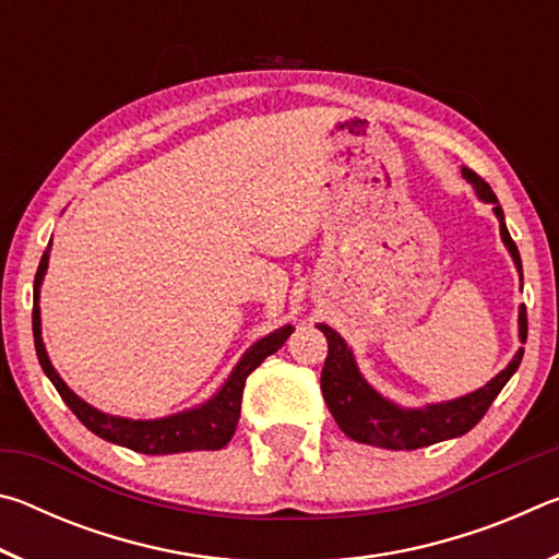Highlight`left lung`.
I'll use <instances>...</instances> for the list:
<instances>
[{
    "label": "left lung",
    "mask_w": 559,
    "mask_h": 559,
    "mask_svg": "<svg viewBox=\"0 0 559 559\" xmlns=\"http://www.w3.org/2000/svg\"><path fill=\"white\" fill-rule=\"evenodd\" d=\"M461 175L473 182L478 197L484 202L493 204V212L500 222V236L508 246L510 257H513L515 266L523 276V261H520L518 246L510 239V231L506 226L503 206L498 204L493 189L488 187L486 179H480L473 169L461 167ZM328 337V357L323 374H320V390H323L325 404L337 427L343 429L349 439L359 443H370V447L392 449V451H414L421 447H431V443L447 441L453 437H463L476 424L484 419L488 406L493 404L500 390L508 384L510 377L515 374L523 359V349H518L503 372H500L493 382L480 386L478 392L461 396L447 404L427 406L424 412H404L400 406L382 400L370 384L362 380L357 372L353 353H349L345 340L340 337L333 328L318 325ZM520 340H527V310L520 306Z\"/></svg>",
    "instance_id": "obj_1"
}]
</instances>
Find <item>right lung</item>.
<instances>
[{"instance_id":"add662e5","label":"right lung","mask_w":559,"mask_h":559,"mask_svg":"<svg viewBox=\"0 0 559 559\" xmlns=\"http://www.w3.org/2000/svg\"><path fill=\"white\" fill-rule=\"evenodd\" d=\"M46 263H49V251H44L39 269H36V278H34V298H39V286L46 271ZM32 328H34V347H36V357H39L41 370L49 377L51 384L56 386V392L61 394V400L69 404V409L79 416V421L83 427L91 429L96 437L118 443V447L132 449L138 453H179V451H216L224 449L226 443L231 441L236 424H239V414H241V394H243V384L246 377H249L257 367L266 359L269 355L276 353V349L283 347V343L290 337L293 328L286 325L271 333L269 337H263L261 343L253 345L249 353L243 355V359L236 365V370L231 372L229 380L219 390V394L214 400L206 402L200 409L177 414V416H167V419H157V421H130V419H118V416H108L98 409H93L83 400H79L69 386L63 384V380L46 357V349L41 343V320H39V306L34 302L32 310Z\"/></svg>"}]
</instances>
